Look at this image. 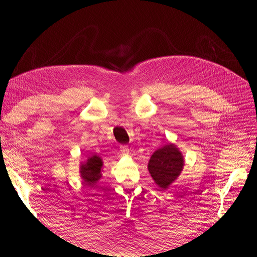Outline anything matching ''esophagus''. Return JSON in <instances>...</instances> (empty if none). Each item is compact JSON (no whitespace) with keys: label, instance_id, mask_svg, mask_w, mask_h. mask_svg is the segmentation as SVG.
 <instances>
[{"label":"esophagus","instance_id":"34e87169","mask_svg":"<svg viewBox=\"0 0 257 257\" xmlns=\"http://www.w3.org/2000/svg\"><path fill=\"white\" fill-rule=\"evenodd\" d=\"M120 152H121V154H122L123 156L128 155V154H129L128 146H120Z\"/></svg>","mask_w":257,"mask_h":257}]
</instances>
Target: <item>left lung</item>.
<instances>
[{"instance_id":"left-lung-1","label":"left lung","mask_w":257,"mask_h":257,"mask_svg":"<svg viewBox=\"0 0 257 257\" xmlns=\"http://www.w3.org/2000/svg\"><path fill=\"white\" fill-rule=\"evenodd\" d=\"M183 166L184 159L179 148L169 144L154 152L148 163V170L159 188L165 190L177 180Z\"/></svg>"}]
</instances>
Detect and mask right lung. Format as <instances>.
I'll list each match as a JSON object with an SVG mask.
<instances>
[{
  "label": "right lung",
  "instance_id": "right-lung-1",
  "mask_svg": "<svg viewBox=\"0 0 257 257\" xmlns=\"http://www.w3.org/2000/svg\"><path fill=\"white\" fill-rule=\"evenodd\" d=\"M102 160L98 156L89 157L87 161L81 162L80 165V176L84 180L86 185L92 187L101 178Z\"/></svg>",
  "mask_w": 257,
  "mask_h": 257
}]
</instances>
